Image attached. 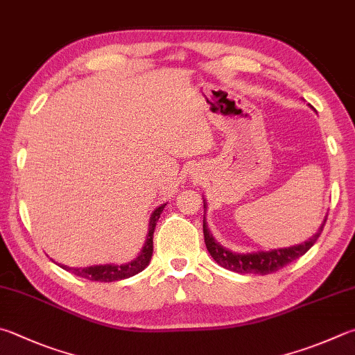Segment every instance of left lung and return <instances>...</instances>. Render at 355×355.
Masks as SVG:
<instances>
[{
	"instance_id": "left-lung-1",
	"label": "left lung",
	"mask_w": 355,
	"mask_h": 355,
	"mask_svg": "<svg viewBox=\"0 0 355 355\" xmlns=\"http://www.w3.org/2000/svg\"><path fill=\"white\" fill-rule=\"evenodd\" d=\"M206 208V205H203ZM326 223V220H324ZM324 223L321 225V228L312 239L306 241L304 243L295 245V247L288 248H279L272 251H257V253H248V254H237L231 253L230 250L223 248L220 243H217L214 237L209 233L208 225L203 217V234H205V243L208 248L209 254L212 256L218 266L223 268H228L231 272L236 273H254V275H268L273 272H278L282 267L288 266L290 262L298 259L302 254H306L311 250L312 245L317 242V239L321 234V231L324 228Z\"/></svg>"
}]
</instances>
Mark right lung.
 <instances>
[{
  "mask_svg": "<svg viewBox=\"0 0 355 355\" xmlns=\"http://www.w3.org/2000/svg\"><path fill=\"white\" fill-rule=\"evenodd\" d=\"M166 205H161L159 208L153 211L150 217V225H149V236H147V241L143 251H141L137 259L124 263V266H113V263H105V266H92L85 268H76V267H67L60 266L63 270H67L69 273H74L76 276H80V278H85L89 281H98V282H113L119 279L130 278V276L138 275L139 272L149 266V261L153 253V231H155L157 222L159 218V214L163 212Z\"/></svg>",
  "mask_w": 355,
  "mask_h": 355,
  "instance_id": "right-lung-1",
  "label": "right lung"
}]
</instances>
